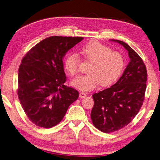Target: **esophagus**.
<instances>
[{"instance_id": "obj_1", "label": "esophagus", "mask_w": 160, "mask_h": 160, "mask_svg": "<svg viewBox=\"0 0 160 160\" xmlns=\"http://www.w3.org/2000/svg\"><path fill=\"white\" fill-rule=\"evenodd\" d=\"M86 96H87V93H85V92H80V98H85Z\"/></svg>"}]
</instances>
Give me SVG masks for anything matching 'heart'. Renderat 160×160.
<instances>
[{
  "label": "heart",
  "mask_w": 160,
  "mask_h": 160,
  "mask_svg": "<svg viewBox=\"0 0 160 160\" xmlns=\"http://www.w3.org/2000/svg\"><path fill=\"white\" fill-rule=\"evenodd\" d=\"M80 52L87 60L92 62L88 74L80 76L72 80L74 87L82 91H91L101 83L108 86L114 82L121 73L124 67V59L119 52L111 49L102 43L93 42L80 49ZM64 67L71 76L78 73L80 58L73 52L68 53L64 59Z\"/></svg>",
  "instance_id": "heart-1"
}]
</instances>
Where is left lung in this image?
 <instances>
[{"mask_svg":"<svg viewBox=\"0 0 160 160\" xmlns=\"http://www.w3.org/2000/svg\"><path fill=\"white\" fill-rule=\"evenodd\" d=\"M123 46L130 61L123 75L112 87L96 93L91 112L92 123L102 132H112L129 124L143 105L147 71L140 56L122 41L111 39Z\"/></svg>","mask_w":160,"mask_h":160,"instance_id":"1","label":"left lung"}]
</instances>
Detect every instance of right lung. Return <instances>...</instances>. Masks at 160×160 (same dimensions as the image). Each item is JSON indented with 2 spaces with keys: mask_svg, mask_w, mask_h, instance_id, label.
<instances>
[{
  "mask_svg": "<svg viewBox=\"0 0 160 160\" xmlns=\"http://www.w3.org/2000/svg\"><path fill=\"white\" fill-rule=\"evenodd\" d=\"M83 37L52 36L32 47L18 68V96L25 113L36 126L51 128L60 122L79 96L64 85L63 59Z\"/></svg>",
  "mask_w": 160,
  "mask_h": 160,
  "instance_id": "right-lung-1",
  "label": "right lung"
}]
</instances>
